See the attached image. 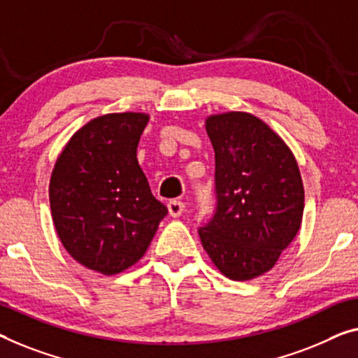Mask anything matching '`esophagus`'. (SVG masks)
<instances>
[{"label": "esophagus", "mask_w": 358, "mask_h": 358, "mask_svg": "<svg viewBox=\"0 0 358 358\" xmlns=\"http://www.w3.org/2000/svg\"><path fill=\"white\" fill-rule=\"evenodd\" d=\"M169 213L172 217H180L181 213H183V210H185V204L181 201H177V199H173V201H170L169 202Z\"/></svg>", "instance_id": "34e87169"}]
</instances>
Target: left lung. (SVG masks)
I'll use <instances>...</instances> for the list:
<instances>
[{
	"mask_svg": "<svg viewBox=\"0 0 358 358\" xmlns=\"http://www.w3.org/2000/svg\"><path fill=\"white\" fill-rule=\"evenodd\" d=\"M215 151V212L199 227L201 243L227 278L268 271L301 228L303 186L286 143L248 112L210 115Z\"/></svg>",
	"mask_w": 358,
	"mask_h": 358,
	"instance_id": "left-lung-1",
	"label": "left lung"
}]
</instances>
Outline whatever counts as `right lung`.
Returning <instances> with one entry per match:
<instances>
[{
    "label": "right lung",
    "mask_w": 358,
    "mask_h": 358,
    "mask_svg": "<svg viewBox=\"0 0 358 358\" xmlns=\"http://www.w3.org/2000/svg\"><path fill=\"white\" fill-rule=\"evenodd\" d=\"M148 120L140 112L93 119L71 138L52 169L50 204L57 236L78 264L103 275L136 264L167 215L136 159Z\"/></svg>",
    "instance_id": "add662e5"
}]
</instances>
